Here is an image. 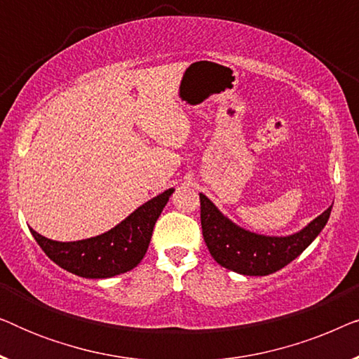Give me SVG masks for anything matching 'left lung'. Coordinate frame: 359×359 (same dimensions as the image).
Here are the masks:
<instances>
[{
    "label": "left lung",
    "mask_w": 359,
    "mask_h": 359,
    "mask_svg": "<svg viewBox=\"0 0 359 359\" xmlns=\"http://www.w3.org/2000/svg\"><path fill=\"white\" fill-rule=\"evenodd\" d=\"M203 237L210 255L220 266L247 276L276 273L297 258L325 227L332 205L301 232L289 237H264L237 227L217 208L199 194Z\"/></svg>",
    "instance_id": "left-lung-1"
}]
</instances>
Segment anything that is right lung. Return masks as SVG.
Wrapping results in <instances>:
<instances>
[{
    "label": "right lung",
    "instance_id": "obj_1",
    "mask_svg": "<svg viewBox=\"0 0 359 359\" xmlns=\"http://www.w3.org/2000/svg\"><path fill=\"white\" fill-rule=\"evenodd\" d=\"M173 191L166 189L165 193L140 205L109 232L97 237L67 243L53 242L32 229L31 233L43 253L67 271L91 279L116 276L130 271L142 262L149 248L156 219Z\"/></svg>",
    "mask_w": 359,
    "mask_h": 359
}]
</instances>
